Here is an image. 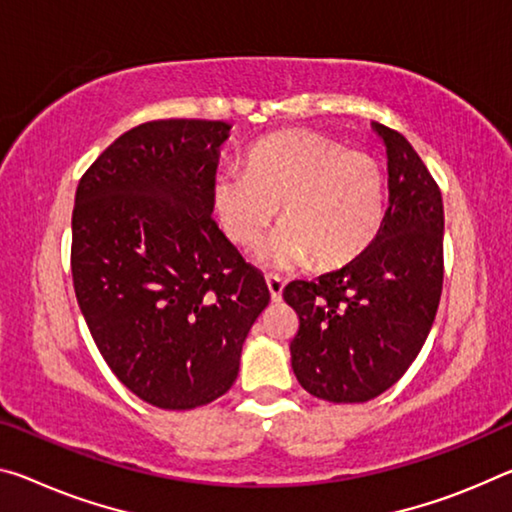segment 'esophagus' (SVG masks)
I'll list each match as a JSON object with an SVG mask.
<instances>
[{
    "instance_id": "34e87169",
    "label": "esophagus",
    "mask_w": 512,
    "mask_h": 512,
    "mask_svg": "<svg viewBox=\"0 0 512 512\" xmlns=\"http://www.w3.org/2000/svg\"><path fill=\"white\" fill-rule=\"evenodd\" d=\"M266 287H269V291H271L273 303H280L282 289H285V282H282L280 275H266Z\"/></svg>"
}]
</instances>
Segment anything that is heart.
Instances as JSON below:
<instances>
[{"instance_id":"obj_1","label":"heart","mask_w":512,"mask_h":512,"mask_svg":"<svg viewBox=\"0 0 512 512\" xmlns=\"http://www.w3.org/2000/svg\"><path fill=\"white\" fill-rule=\"evenodd\" d=\"M214 205L227 237L250 248L278 214L282 223L259 248L275 269L303 264L337 269L358 259L385 221V175L367 152L314 132H287L255 143L246 170L214 182Z\"/></svg>"}]
</instances>
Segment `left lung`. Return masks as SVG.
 Wrapping results in <instances>:
<instances>
[{
	"mask_svg": "<svg viewBox=\"0 0 512 512\" xmlns=\"http://www.w3.org/2000/svg\"><path fill=\"white\" fill-rule=\"evenodd\" d=\"M371 127L389 175L376 241L339 271L282 291L300 321L291 369L303 389L332 403H364L392 387L424 346L442 296V193L403 134Z\"/></svg>",
	"mask_w": 512,
	"mask_h": 512,
	"instance_id": "1",
	"label": "left lung"
}]
</instances>
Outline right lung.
Returning <instances> with one entry per match:
<instances>
[{"label": "right lung", "mask_w": 512, "mask_h": 512, "mask_svg": "<svg viewBox=\"0 0 512 512\" xmlns=\"http://www.w3.org/2000/svg\"><path fill=\"white\" fill-rule=\"evenodd\" d=\"M232 125L152 120L118 136L79 180L72 282L120 383L161 410L207 405L232 387L271 294L212 218Z\"/></svg>", "instance_id": "obj_1"}]
</instances>
